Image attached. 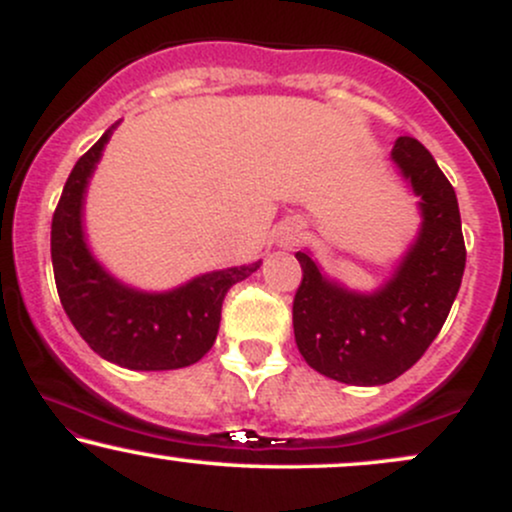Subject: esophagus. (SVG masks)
Instances as JSON below:
<instances>
[{"label": "esophagus", "instance_id": "esophagus-1", "mask_svg": "<svg viewBox=\"0 0 512 512\" xmlns=\"http://www.w3.org/2000/svg\"><path fill=\"white\" fill-rule=\"evenodd\" d=\"M303 236H305L303 226L298 221H286L284 226L279 228V243L284 245V248H289V245H296Z\"/></svg>", "mask_w": 512, "mask_h": 512}]
</instances>
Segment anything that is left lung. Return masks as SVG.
Masks as SVG:
<instances>
[{"label": "left lung", "mask_w": 512, "mask_h": 512, "mask_svg": "<svg viewBox=\"0 0 512 512\" xmlns=\"http://www.w3.org/2000/svg\"><path fill=\"white\" fill-rule=\"evenodd\" d=\"M392 161L421 197V231L397 272L375 293L344 289L296 252L303 279L293 298V334L310 368L346 385H385L424 356L460 291V207L443 170L419 139L399 137Z\"/></svg>", "instance_id": "8db88e82"}]
</instances>
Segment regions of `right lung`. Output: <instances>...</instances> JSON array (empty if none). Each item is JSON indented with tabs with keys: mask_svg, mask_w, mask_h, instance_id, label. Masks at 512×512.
I'll use <instances>...</instances> for the list:
<instances>
[{
	"mask_svg": "<svg viewBox=\"0 0 512 512\" xmlns=\"http://www.w3.org/2000/svg\"><path fill=\"white\" fill-rule=\"evenodd\" d=\"M115 127L76 161L52 216L50 252L64 313L84 342L105 361L129 370H175L197 363L219 334L228 289L260 269H219L166 293H144L120 284L93 260L81 226L88 178L101 161Z\"/></svg>",
	"mask_w": 512,
	"mask_h": 512,
	"instance_id": "1",
	"label": "right lung"
}]
</instances>
